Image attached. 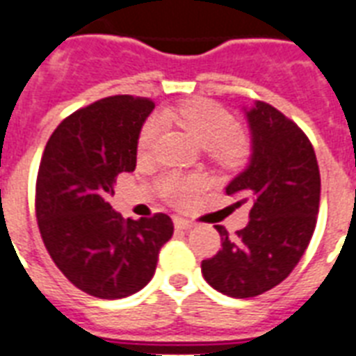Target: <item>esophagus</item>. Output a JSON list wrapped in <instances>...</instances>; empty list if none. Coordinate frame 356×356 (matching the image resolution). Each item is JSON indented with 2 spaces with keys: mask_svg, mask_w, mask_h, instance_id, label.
<instances>
[{
  "mask_svg": "<svg viewBox=\"0 0 356 356\" xmlns=\"http://www.w3.org/2000/svg\"><path fill=\"white\" fill-rule=\"evenodd\" d=\"M173 223H175V227L183 229V231H188V229L194 227V223L186 220V218H173Z\"/></svg>",
  "mask_w": 356,
  "mask_h": 356,
  "instance_id": "34e87169",
  "label": "esophagus"
}]
</instances>
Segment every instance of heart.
Listing matches in <instances>:
<instances>
[{"mask_svg": "<svg viewBox=\"0 0 356 356\" xmlns=\"http://www.w3.org/2000/svg\"><path fill=\"white\" fill-rule=\"evenodd\" d=\"M164 118L177 122L188 131L201 147L211 149V156L222 166H238L245 159V142L236 134V120L227 108L211 99H190L177 107L166 108ZM162 123L156 116L144 122L138 134V155L149 156L161 138ZM203 188V179L195 175L166 173L159 179V194L175 207L190 205Z\"/></svg>", "mask_w": 356, "mask_h": 356, "instance_id": "obj_1", "label": "heart"}]
</instances>
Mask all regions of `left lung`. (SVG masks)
Wrapping results in <instances>:
<instances>
[{"instance_id": "1", "label": "left lung", "mask_w": 356, "mask_h": 356, "mask_svg": "<svg viewBox=\"0 0 356 356\" xmlns=\"http://www.w3.org/2000/svg\"><path fill=\"white\" fill-rule=\"evenodd\" d=\"M253 155L249 166L225 188L249 223L229 236L216 225L222 249L201 262L214 290L231 298H254L286 279L303 257L320 209V168L309 136L270 103L245 111Z\"/></svg>"}]
</instances>
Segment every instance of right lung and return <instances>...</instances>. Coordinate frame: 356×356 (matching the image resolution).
<instances>
[{
  "instance_id": "1",
  "label": "right lung",
  "mask_w": 356,
  "mask_h": 356,
  "mask_svg": "<svg viewBox=\"0 0 356 356\" xmlns=\"http://www.w3.org/2000/svg\"><path fill=\"white\" fill-rule=\"evenodd\" d=\"M147 97L111 96L63 120L46 144L35 209L47 253L74 286L99 299L127 298L151 281L172 238L168 214L131 220L113 211L116 177L136 168Z\"/></svg>"
}]
</instances>
